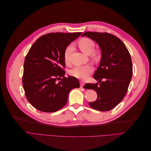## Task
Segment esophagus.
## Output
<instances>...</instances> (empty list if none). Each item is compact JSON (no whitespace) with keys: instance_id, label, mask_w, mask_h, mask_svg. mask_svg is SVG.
<instances>
[{"instance_id":"obj_1","label":"esophagus","mask_w":151,"mask_h":151,"mask_svg":"<svg viewBox=\"0 0 151 151\" xmlns=\"http://www.w3.org/2000/svg\"><path fill=\"white\" fill-rule=\"evenodd\" d=\"M84 82H82V81H81L80 82V86H81V88H83V87H84Z\"/></svg>"}]
</instances>
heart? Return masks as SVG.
Returning <instances> with one entry per match:
<instances>
[{
  "mask_svg": "<svg viewBox=\"0 0 151 151\" xmlns=\"http://www.w3.org/2000/svg\"><path fill=\"white\" fill-rule=\"evenodd\" d=\"M78 45L81 51H83L86 54H90L92 53L95 47L94 42L92 40L88 38H83L81 39L78 42ZM72 50V45H68L65 50L64 53H63V58H64V60L66 62L68 61ZM98 57L99 55L97 52H93L92 53V57L94 59H98ZM93 71V67L91 65H77L72 68L70 71V74L72 76L77 77L78 79H86Z\"/></svg>",
  "mask_w": 151,
  "mask_h": 151,
  "instance_id": "b5f03b06",
  "label": "heart"
}]
</instances>
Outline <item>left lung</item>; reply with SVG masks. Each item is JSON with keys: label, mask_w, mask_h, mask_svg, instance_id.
Here are the masks:
<instances>
[{"label": "left lung", "mask_w": 151, "mask_h": 151, "mask_svg": "<svg viewBox=\"0 0 151 151\" xmlns=\"http://www.w3.org/2000/svg\"><path fill=\"white\" fill-rule=\"evenodd\" d=\"M101 50L99 66L93 75L98 83L86 84V89L97 93V99L89 106L98 111H107L119 104L127 94L133 74L130 53L125 45L116 36L108 33L86 32Z\"/></svg>", "instance_id": "8db88e82"}]
</instances>
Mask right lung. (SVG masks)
<instances>
[{"instance_id":"right-lung-1","label":"right lung","mask_w":151,"mask_h":151,"mask_svg":"<svg viewBox=\"0 0 151 151\" xmlns=\"http://www.w3.org/2000/svg\"><path fill=\"white\" fill-rule=\"evenodd\" d=\"M81 34L79 32L43 35L27 53L22 86L28 101L38 110L48 113L59 110L66 104L70 91L80 87L76 77L64 76L63 53L68 45Z\"/></svg>"}]
</instances>
